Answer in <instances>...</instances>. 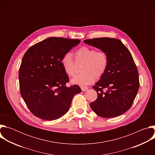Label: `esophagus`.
Wrapping results in <instances>:
<instances>
[{"label": "esophagus", "mask_w": 155, "mask_h": 155, "mask_svg": "<svg viewBox=\"0 0 155 155\" xmlns=\"http://www.w3.org/2000/svg\"><path fill=\"white\" fill-rule=\"evenodd\" d=\"M81 90L82 91L84 92L88 90V87L87 86H81Z\"/></svg>", "instance_id": "obj_1"}]
</instances>
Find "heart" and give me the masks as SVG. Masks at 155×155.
Masks as SVG:
<instances>
[{
  "label": "heart",
  "mask_w": 155,
  "mask_h": 155,
  "mask_svg": "<svg viewBox=\"0 0 155 155\" xmlns=\"http://www.w3.org/2000/svg\"><path fill=\"white\" fill-rule=\"evenodd\" d=\"M77 62H84L82 65L83 73L72 80L74 84L87 85L93 83L96 77L99 78L105 73L108 65L107 54L101 50L96 51L89 47H82L75 52ZM63 71L68 75L74 77L76 74V64L70 53L63 55L61 60Z\"/></svg>",
  "instance_id": "1"
}]
</instances>
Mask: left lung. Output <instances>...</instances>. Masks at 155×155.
<instances>
[{
  "label": "left lung",
  "instance_id": "left-lung-1",
  "mask_svg": "<svg viewBox=\"0 0 155 155\" xmlns=\"http://www.w3.org/2000/svg\"><path fill=\"white\" fill-rule=\"evenodd\" d=\"M84 42L104 51L108 57L105 73L93 86L97 98L90 104L91 109L103 118L122 115L131 107L139 88V73L130 53L116 38H96Z\"/></svg>",
  "mask_w": 155,
  "mask_h": 155
}]
</instances>
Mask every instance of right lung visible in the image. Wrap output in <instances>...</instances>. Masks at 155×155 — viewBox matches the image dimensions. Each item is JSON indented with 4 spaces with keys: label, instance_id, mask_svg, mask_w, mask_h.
Instances as JSON below:
<instances>
[{
    "label": "right lung",
    "instance_id": "obj_1",
    "mask_svg": "<svg viewBox=\"0 0 155 155\" xmlns=\"http://www.w3.org/2000/svg\"><path fill=\"white\" fill-rule=\"evenodd\" d=\"M80 40L50 37L25 53L19 70L21 95L30 111L45 120H57L68 112L73 97L81 92L74 84L66 86L69 77L62 69L63 55Z\"/></svg>",
    "mask_w": 155,
    "mask_h": 155
}]
</instances>
